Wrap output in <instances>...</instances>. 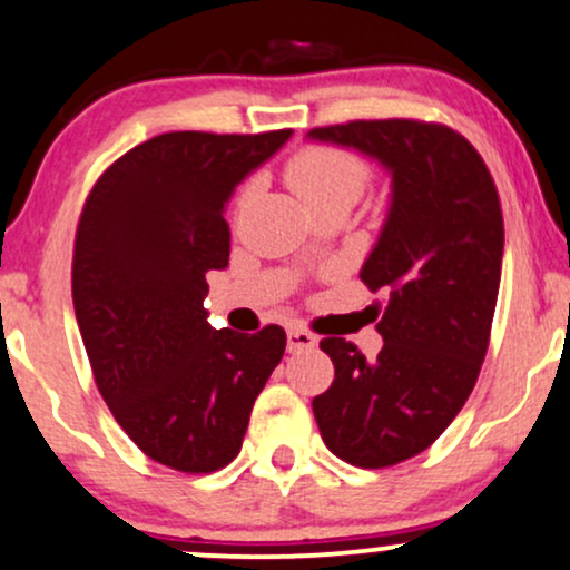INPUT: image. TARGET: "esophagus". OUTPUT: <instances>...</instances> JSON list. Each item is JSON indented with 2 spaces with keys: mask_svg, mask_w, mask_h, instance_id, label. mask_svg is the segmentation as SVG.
Here are the masks:
<instances>
[{
  "mask_svg": "<svg viewBox=\"0 0 570 570\" xmlns=\"http://www.w3.org/2000/svg\"><path fill=\"white\" fill-rule=\"evenodd\" d=\"M313 345H316V335L303 330V326H292V330L286 332V348H289V353L307 351L313 348Z\"/></svg>",
  "mask_w": 570,
  "mask_h": 570,
  "instance_id": "34e87169",
  "label": "esophagus"
}]
</instances>
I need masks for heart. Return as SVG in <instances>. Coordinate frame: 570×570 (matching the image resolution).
I'll use <instances>...</instances> for the list:
<instances>
[{"instance_id": "heart-1", "label": "heart", "mask_w": 570, "mask_h": 570, "mask_svg": "<svg viewBox=\"0 0 570 570\" xmlns=\"http://www.w3.org/2000/svg\"><path fill=\"white\" fill-rule=\"evenodd\" d=\"M372 179L370 163L351 149L332 144H311L286 163V181L307 208L332 200L356 203ZM248 189L244 193V198Z\"/></svg>"}]
</instances>
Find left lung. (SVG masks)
Instances as JSON below:
<instances>
[{
	"mask_svg": "<svg viewBox=\"0 0 570 570\" xmlns=\"http://www.w3.org/2000/svg\"><path fill=\"white\" fill-rule=\"evenodd\" d=\"M391 171V212L362 267L389 294L367 358L324 337L335 381L313 399L326 448L358 469H385L423 453L472 394L485 362L501 284L499 189L480 153L442 122L351 120L313 128Z\"/></svg>",
	"mask_w": 570,
	"mask_h": 570,
	"instance_id": "1",
	"label": "left lung"
}]
</instances>
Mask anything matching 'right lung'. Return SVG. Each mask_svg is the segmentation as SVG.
Listing matches in <instances>:
<instances>
[{
	"label": "right lung",
	"instance_id": "add662e5",
	"mask_svg": "<svg viewBox=\"0 0 570 570\" xmlns=\"http://www.w3.org/2000/svg\"><path fill=\"white\" fill-rule=\"evenodd\" d=\"M292 136L174 130L128 149L85 198L71 299L104 402L163 466L208 474L240 453L286 332L214 330L206 273L230 259L225 203Z\"/></svg>",
	"mask_w": 570,
	"mask_h": 570
}]
</instances>
